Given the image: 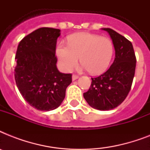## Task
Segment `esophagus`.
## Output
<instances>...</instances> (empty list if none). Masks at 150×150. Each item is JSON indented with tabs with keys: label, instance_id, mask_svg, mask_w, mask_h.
<instances>
[{
	"label": "esophagus",
	"instance_id": "esophagus-1",
	"mask_svg": "<svg viewBox=\"0 0 150 150\" xmlns=\"http://www.w3.org/2000/svg\"><path fill=\"white\" fill-rule=\"evenodd\" d=\"M78 79H79V76H78V75H72V80H73V81H75V80Z\"/></svg>",
	"mask_w": 150,
	"mask_h": 150
}]
</instances>
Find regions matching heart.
Returning <instances> with one entry per match:
<instances>
[{
    "label": "heart",
    "mask_w": 150,
    "mask_h": 150,
    "mask_svg": "<svg viewBox=\"0 0 150 150\" xmlns=\"http://www.w3.org/2000/svg\"><path fill=\"white\" fill-rule=\"evenodd\" d=\"M114 46L108 37L89 33H78L68 37V45L59 43L56 49L59 65L64 71H70L79 57L82 68L93 75L104 72L109 67Z\"/></svg>",
    "instance_id": "b5f03b06"
}]
</instances>
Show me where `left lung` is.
Wrapping results in <instances>:
<instances>
[{
	"label": "left lung",
	"instance_id": "left-lung-1",
	"mask_svg": "<svg viewBox=\"0 0 150 150\" xmlns=\"http://www.w3.org/2000/svg\"><path fill=\"white\" fill-rule=\"evenodd\" d=\"M109 33L115 50V58L108 70L92 79L91 86L83 93L90 107L109 110L121 104L128 96L135 75L136 57L130 41L109 28L103 29Z\"/></svg>",
	"mask_w": 150,
	"mask_h": 150
}]
</instances>
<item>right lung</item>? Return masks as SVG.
Returning a JSON list of instances; mask_svg holds the SVG:
<instances>
[{
    "label": "right lung",
    "mask_w": 150,
    "mask_h": 150,
    "mask_svg": "<svg viewBox=\"0 0 150 150\" xmlns=\"http://www.w3.org/2000/svg\"><path fill=\"white\" fill-rule=\"evenodd\" d=\"M61 30L43 27L20 41L15 61V79L22 97L34 108L49 111L56 109L65 97L71 83V74L60 72L55 55Z\"/></svg>",
    "instance_id": "right-lung-1"
}]
</instances>
